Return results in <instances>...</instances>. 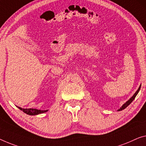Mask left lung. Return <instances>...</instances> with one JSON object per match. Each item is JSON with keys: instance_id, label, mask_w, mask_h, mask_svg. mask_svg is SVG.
I'll use <instances>...</instances> for the list:
<instances>
[{"instance_id": "8db88e82", "label": "left lung", "mask_w": 146, "mask_h": 146, "mask_svg": "<svg viewBox=\"0 0 146 146\" xmlns=\"http://www.w3.org/2000/svg\"><path fill=\"white\" fill-rule=\"evenodd\" d=\"M140 88H141V85L140 86V87H139L138 90H137V91H136V92H135V94H134L133 96H132L131 98H130V99L129 100H128L127 102H126V103L124 104L122 106V107H121L120 109H119V110H118V111H122L123 110H124V109H125L128 106H129L130 104L132 103V102L134 100V98H135L136 96V95L138 94V93L139 92V91H140Z\"/></svg>"}]
</instances>
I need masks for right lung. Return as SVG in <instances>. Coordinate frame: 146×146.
<instances>
[{"mask_svg":"<svg viewBox=\"0 0 146 146\" xmlns=\"http://www.w3.org/2000/svg\"><path fill=\"white\" fill-rule=\"evenodd\" d=\"M19 110L23 111V112L25 113L26 114L29 115H38L40 113H43L46 112L48 110H37V109H33V108H29V109H23L20 107H17Z\"/></svg>","mask_w":146,"mask_h":146,"instance_id":"add662e5","label":"right lung"}]
</instances>
